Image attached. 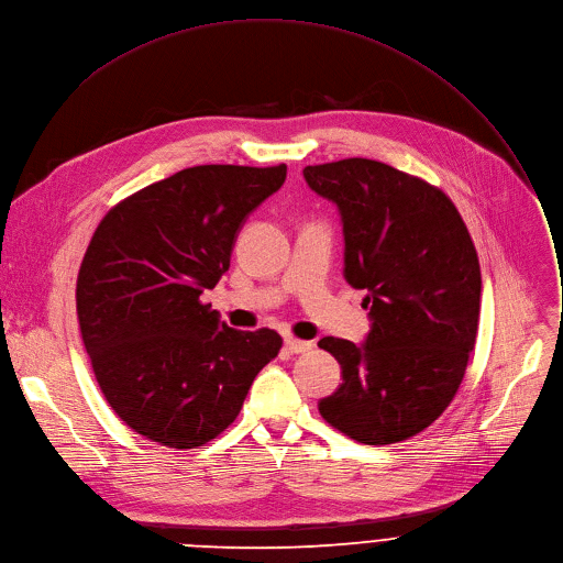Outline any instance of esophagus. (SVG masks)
<instances>
[{
    "mask_svg": "<svg viewBox=\"0 0 563 563\" xmlns=\"http://www.w3.org/2000/svg\"><path fill=\"white\" fill-rule=\"evenodd\" d=\"M285 347H287L291 354H302V352L312 350V341H300V339L287 336V339H285Z\"/></svg>",
    "mask_w": 563,
    "mask_h": 563,
    "instance_id": "34e87169",
    "label": "esophagus"
}]
</instances>
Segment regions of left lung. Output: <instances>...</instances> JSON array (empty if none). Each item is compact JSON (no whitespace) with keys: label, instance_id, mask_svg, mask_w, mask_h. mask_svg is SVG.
Masks as SVG:
<instances>
[{"label":"left lung","instance_id":"8db88e82","mask_svg":"<svg viewBox=\"0 0 563 563\" xmlns=\"http://www.w3.org/2000/svg\"><path fill=\"white\" fill-rule=\"evenodd\" d=\"M343 227V278L366 289L364 343L323 336L343 384L319 401L341 433L393 444L424 431L465 377L481 312V265L453 201L375 159L302 170Z\"/></svg>","mask_w":563,"mask_h":563}]
</instances>
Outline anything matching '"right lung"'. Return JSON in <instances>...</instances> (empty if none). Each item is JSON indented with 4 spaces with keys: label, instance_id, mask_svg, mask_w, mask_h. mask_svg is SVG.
Masks as SVG:
<instances>
[{
    "label": "right lung",
    "instance_id": "add662e5",
    "mask_svg": "<svg viewBox=\"0 0 563 563\" xmlns=\"http://www.w3.org/2000/svg\"><path fill=\"white\" fill-rule=\"evenodd\" d=\"M285 177V164L186 168L98 224L76 285L80 334L114 413L147 440L207 444L278 354L274 330H233L199 296L229 272L240 229Z\"/></svg>",
    "mask_w": 563,
    "mask_h": 563
}]
</instances>
